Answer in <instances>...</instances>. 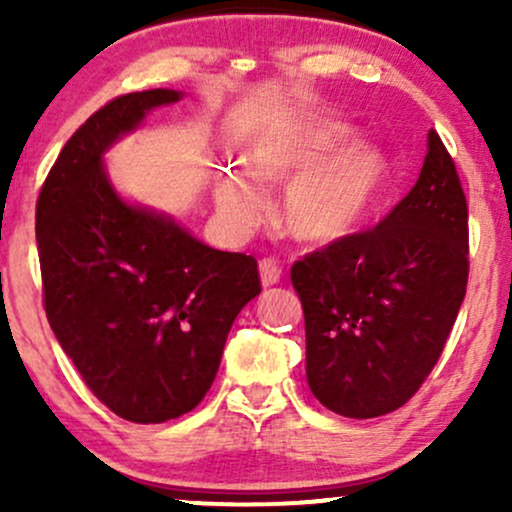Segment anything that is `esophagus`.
I'll return each instance as SVG.
<instances>
[{"label":"esophagus","instance_id":"esophagus-1","mask_svg":"<svg viewBox=\"0 0 512 512\" xmlns=\"http://www.w3.org/2000/svg\"><path fill=\"white\" fill-rule=\"evenodd\" d=\"M281 264L274 260V257H264V260L260 262V276H262V286H274L279 284L281 279Z\"/></svg>","mask_w":512,"mask_h":512}]
</instances>
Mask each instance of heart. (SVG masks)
<instances>
[{
    "mask_svg": "<svg viewBox=\"0 0 512 512\" xmlns=\"http://www.w3.org/2000/svg\"><path fill=\"white\" fill-rule=\"evenodd\" d=\"M354 129L334 120H296L269 129L248 149L250 170L262 180H290L281 223L303 243H334L354 233L392 190V166L375 146L354 142ZM223 209L238 219L260 211L248 180L221 185Z\"/></svg>",
    "mask_w": 512,
    "mask_h": 512,
    "instance_id": "b5f03b06",
    "label": "heart"
}]
</instances>
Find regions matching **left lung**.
<instances>
[{
	"mask_svg": "<svg viewBox=\"0 0 512 512\" xmlns=\"http://www.w3.org/2000/svg\"><path fill=\"white\" fill-rule=\"evenodd\" d=\"M467 199L436 132L409 195L368 231L293 262L313 395L349 419L390 414L443 354L467 293Z\"/></svg>",
	"mask_w": 512,
	"mask_h": 512,
	"instance_id": "obj_1",
	"label": "left lung"
}]
</instances>
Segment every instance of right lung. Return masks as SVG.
<instances>
[{"instance_id": "add662e5", "label": "right lung", "mask_w": 512, "mask_h": 512, "mask_svg": "<svg viewBox=\"0 0 512 512\" xmlns=\"http://www.w3.org/2000/svg\"><path fill=\"white\" fill-rule=\"evenodd\" d=\"M178 91L105 103L72 134L35 204L43 305L64 354L110 411L163 424L202 402L243 305L262 291L257 260L192 238L115 195L103 151Z\"/></svg>"}]
</instances>
